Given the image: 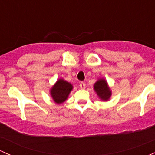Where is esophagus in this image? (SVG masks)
Instances as JSON below:
<instances>
[{
    "mask_svg": "<svg viewBox=\"0 0 155 155\" xmlns=\"http://www.w3.org/2000/svg\"><path fill=\"white\" fill-rule=\"evenodd\" d=\"M80 87H81V89H84L86 88V84L84 82H81L80 83Z\"/></svg>",
    "mask_w": 155,
    "mask_h": 155,
    "instance_id": "34e87169",
    "label": "esophagus"
}]
</instances>
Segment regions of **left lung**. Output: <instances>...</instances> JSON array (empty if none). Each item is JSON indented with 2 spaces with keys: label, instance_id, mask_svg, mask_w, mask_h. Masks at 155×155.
Masks as SVG:
<instances>
[{
  "label": "left lung",
  "instance_id": "8db88e82",
  "mask_svg": "<svg viewBox=\"0 0 155 155\" xmlns=\"http://www.w3.org/2000/svg\"><path fill=\"white\" fill-rule=\"evenodd\" d=\"M93 89L96 92L97 95L101 101H109L112 95V90L110 88L107 82L104 78H99L95 83Z\"/></svg>",
  "mask_w": 155,
  "mask_h": 155
}]
</instances>
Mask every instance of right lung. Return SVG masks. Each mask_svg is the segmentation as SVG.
Segmentation results:
<instances>
[{
    "instance_id": "right-lung-1",
    "label": "right lung",
    "mask_w": 155,
    "mask_h": 155,
    "mask_svg": "<svg viewBox=\"0 0 155 155\" xmlns=\"http://www.w3.org/2000/svg\"><path fill=\"white\" fill-rule=\"evenodd\" d=\"M72 89V84L65 81L63 78H59L50 89L51 97L56 104H60L66 101Z\"/></svg>"
}]
</instances>
